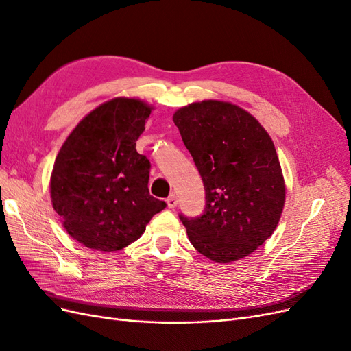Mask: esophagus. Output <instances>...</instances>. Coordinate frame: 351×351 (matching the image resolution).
<instances>
[{
	"label": "esophagus",
	"instance_id": "34e87169",
	"mask_svg": "<svg viewBox=\"0 0 351 351\" xmlns=\"http://www.w3.org/2000/svg\"><path fill=\"white\" fill-rule=\"evenodd\" d=\"M177 204H178V200H177V197L174 195H171V196L167 199V205H168L169 209H174L177 206Z\"/></svg>",
	"mask_w": 351,
	"mask_h": 351
}]
</instances>
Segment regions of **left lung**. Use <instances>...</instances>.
Listing matches in <instances>:
<instances>
[{
  "mask_svg": "<svg viewBox=\"0 0 351 351\" xmlns=\"http://www.w3.org/2000/svg\"><path fill=\"white\" fill-rule=\"evenodd\" d=\"M173 121L205 187L204 212L178 215L190 243L214 262L247 256L271 237L285 200L269 134L247 111L219 101L190 104Z\"/></svg>",
  "mask_w": 351,
  "mask_h": 351,
  "instance_id": "1",
  "label": "left lung"
}]
</instances>
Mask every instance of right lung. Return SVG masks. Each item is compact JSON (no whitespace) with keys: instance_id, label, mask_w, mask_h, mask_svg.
<instances>
[{"instance_id":"1","label":"right lung","mask_w":351,"mask_h":351,"mask_svg":"<svg viewBox=\"0 0 351 351\" xmlns=\"http://www.w3.org/2000/svg\"><path fill=\"white\" fill-rule=\"evenodd\" d=\"M151 107L117 98L95 108L60 149L51 199L69 234L89 249L120 250L167 204L149 195L151 162L137 154Z\"/></svg>"}]
</instances>
